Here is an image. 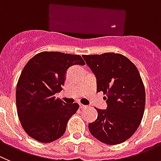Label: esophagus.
Wrapping results in <instances>:
<instances>
[{"label":"esophagus","mask_w":161,"mask_h":161,"mask_svg":"<svg viewBox=\"0 0 161 161\" xmlns=\"http://www.w3.org/2000/svg\"><path fill=\"white\" fill-rule=\"evenodd\" d=\"M86 108V106L85 105H82V104H79V108L80 109H83V108Z\"/></svg>","instance_id":"obj_1"}]
</instances>
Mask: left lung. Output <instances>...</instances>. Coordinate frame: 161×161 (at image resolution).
<instances>
[{
  "label": "left lung",
  "mask_w": 161,
  "mask_h": 161,
  "mask_svg": "<svg viewBox=\"0 0 161 161\" xmlns=\"http://www.w3.org/2000/svg\"><path fill=\"white\" fill-rule=\"evenodd\" d=\"M103 91L106 110L95 108L98 117L89 124L91 135L104 144H121L136 132L145 108V89L136 66L120 53L82 55Z\"/></svg>",
  "instance_id": "1"
}]
</instances>
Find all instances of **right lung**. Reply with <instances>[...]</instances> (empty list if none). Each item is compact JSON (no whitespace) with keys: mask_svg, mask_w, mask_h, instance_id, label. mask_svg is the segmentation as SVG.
<instances>
[{"mask_svg":"<svg viewBox=\"0 0 161 161\" xmlns=\"http://www.w3.org/2000/svg\"><path fill=\"white\" fill-rule=\"evenodd\" d=\"M85 65L80 55L44 51L30 59L16 89L17 115L25 131L42 143H50L65 133L78 103H65L55 94L64 86L66 71Z\"/></svg>","mask_w":161,"mask_h":161,"instance_id":"1","label":"right lung"}]
</instances>
